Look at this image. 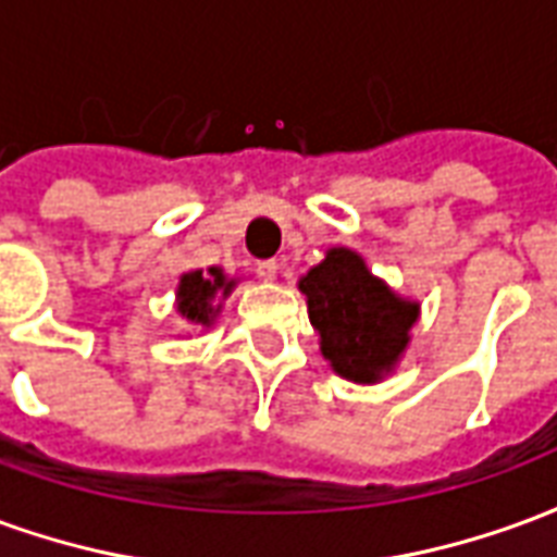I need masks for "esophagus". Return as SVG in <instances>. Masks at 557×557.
Masks as SVG:
<instances>
[{"label": "esophagus", "instance_id": "34e87169", "mask_svg": "<svg viewBox=\"0 0 557 557\" xmlns=\"http://www.w3.org/2000/svg\"><path fill=\"white\" fill-rule=\"evenodd\" d=\"M256 274H259L262 280H274V277H277V262H274V259L256 262Z\"/></svg>", "mask_w": 557, "mask_h": 557}]
</instances>
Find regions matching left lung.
<instances>
[{
	"label": "left lung",
	"mask_w": 557,
	"mask_h": 557,
	"mask_svg": "<svg viewBox=\"0 0 557 557\" xmlns=\"http://www.w3.org/2000/svg\"><path fill=\"white\" fill-rule=\"evenodd\" d=\"M298 289L331 370L355 385H379L397 370L418 325L420 304L403 298L375 277L351 247H327Z\"/></svg>",
	"instance_id": "obj_1"
}]
</instances>
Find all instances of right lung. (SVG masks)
Segmentation results:
<instances>
[{
	"label": "right lung",
	"mask_w": 557,
	"mask_h": 557,
	"mask_svg": "<svg viewBox=\"0 0 557 557\" xmlns=\"http://www.w3.org/2000/svg\"><path fill=\"white\" fill-rule=\"evenodd\" d=\"M235 286H238V277H230L218 265H211L208 271L202 268L184 271L175 286V310L187 325L206 331L218 322L223 301L230 298Z\"/></svg>",
	"instance_id": "add662e5"
}]
</instances>
